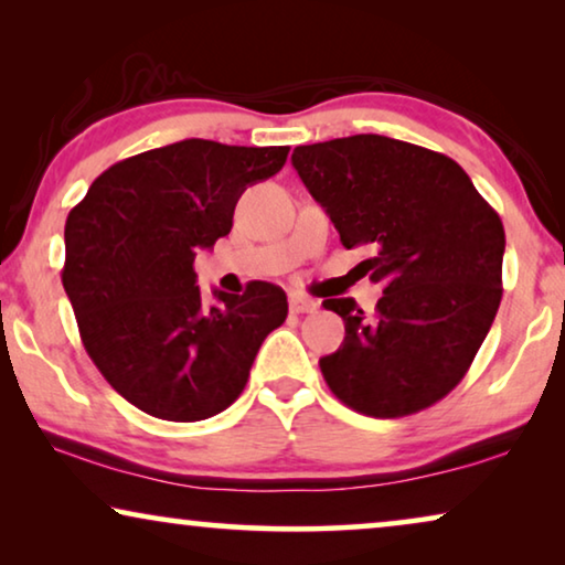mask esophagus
I'll list each match as a JSON object with an SVG mask.
<instances>
[{
    "instance_id": "esophagus-1",
    "label": "esophagus",
    "mask_w": 565,
    "mask_h": 565,
    "mask_svg": "<svg viewBox=\"0 0 565 565\" xmlns=\"http://www.w3.org/2000/svg\"><path fill=\"white\" fill-rule=\"evenodd\" d=\"M316 308H319V303H316L313 298L300 296V292H292V296H290V311L292 313H313Z\"/></svg>"
}]
</instances>
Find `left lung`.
Returning a JSON list of instances; mask_svg holds the SVG:
<instances>
[{
  "mask_svg": "<svg viewBox=\"0 0 565 565\" xmlns=\"http://www.w3.org/2000/svg\"><path fill=\"white\" fill-rule=\"evenodd\" d=\"M292 167L383 296L365 316L352 298L323 306L344 342L319 360L323 381L377 419L437 404L468 373L501 303L504 226L458 161L375 134L298 146Z\"/></svg>",
  "mask_w": 565,
  "mask_h": 565,
  "instance_id": "1",
  "label": "left lung"
}]
</instances>
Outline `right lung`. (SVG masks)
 <instances>
[{
  "instance_id": "obj_1",
  "label": "right lung",
  "mask_w": 565,
  "mask_h": 565,
  "mask_svg": "<svg viewBox=\"0 0 565 565\" xmlns=\"http://www.w3.org/2000/svg\"><path fill=\"white\" fill-rule=\"evenodd\" d=\"M288 151L188 138L105 169L68 213L61 282L84 350L141 412L167 422L221 414L288 316L285 290L262 280L244 296L213 290L207 308L192 269L234 226L242 192L280 172Z\"/></svg>"
}]
</instances>
